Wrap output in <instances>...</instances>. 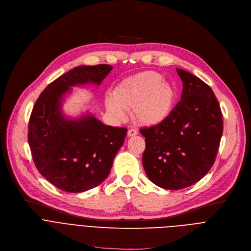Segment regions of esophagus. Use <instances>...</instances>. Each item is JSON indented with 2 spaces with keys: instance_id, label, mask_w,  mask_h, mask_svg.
<instances>
[{
  "instance_id": "obj_1",
  "label": "esophagus",
  "mask_w": 251,
  "mask_h": 251,
  "mask_svg": "<svg viewBox=\"0 0 251 251\" xmlns=\"http://www.w3.org/2000/svg\"><path fill=\"white\" fill-rule=\"evenodd\" d=\"M136 134H137V130L134 129V128H130V129H128V131H127V135H128V136H134V135H136Z\"/></svg>"
}]
</instances>
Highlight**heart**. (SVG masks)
Masks as SVG:
<instances>
[{
  "label": "heart",
  "mask_w": 251,
  "mask_h": 251,
  "mask_svg": "<svg viewBox=\"0 0 251 251\" xmlns=\"http://www.w3.org/2000/svg\"><path fill=\"white\" fill-rule=\"evenodd\" d=\"M113 98L107 101V108L118 119L125 118L124 110H133V117L138 123L156 125L169 116L175 101V90L157 72L145 71L121 82Z\"/></svg>",
  "instance_id": "b5f03b06"
}]
</instances>
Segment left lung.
<instances>
[{"mask_svg":"<svg viewBox=\"0 0 251 251\" xmlns=\"http://www.w3.org/2000/svg\"><path fill=\"white\" fill-rule=\"evenodd\" d=\"M181 100L161 123L139 129L145 137L142 164L155 185L179 190L201 180L215 163L224 124L213 90L197 76L176 69Z\"/></svg>","mask_w":251,"mask_h":251,"instance_id":"obj_1","label":"left lung"}]
</instances>
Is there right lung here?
<instances>
[{"instance_id": "right-lung-1", "label": "right lung", "mask_w": 251, "mask_h": 251, "mask_svg": "<svg viewBox=\"0 0 251 251\" xmlns=\"http://www.w3.org/2000/svg\"><path fill=\"white\" fill-rule=\"evenodd\" d=\"M112 69L77 66L50 83L33 106L27 133L31 156L38 172L60 190L80 193L104 182L125 142L126 127L106 126L91 115L69 121L60 113L71 86L101 84Z\"/></svg>"}]
</instances>
